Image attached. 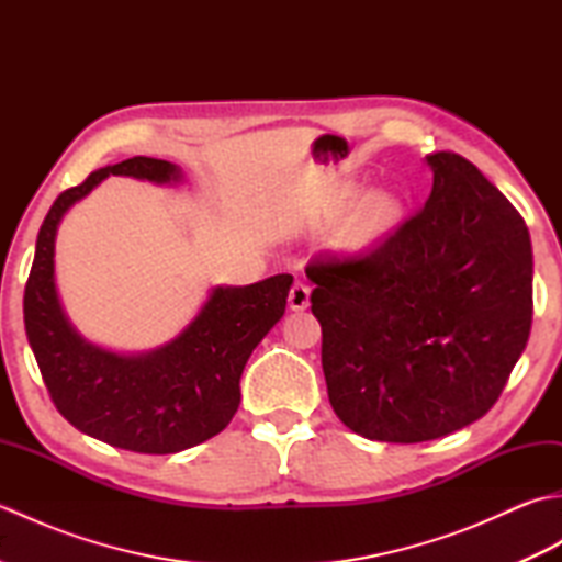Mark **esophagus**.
I'll return each mask as SVG.
<instances>
[{"label":"esophagus","instance_id":"obj_1","mask_svg":"<svg viewBox=\"0 0 562 562\" xmlns=\"http://www.w3.org/2000/svg\"><path fill=\"white\" fill-rule=\"evenodd\" d=\"M288 304L292 312H304V308H308V304H312V290H308L304 282H294L288 296Z\"/></svg>","mask_w":562,"mask_h":562}]
</instances>
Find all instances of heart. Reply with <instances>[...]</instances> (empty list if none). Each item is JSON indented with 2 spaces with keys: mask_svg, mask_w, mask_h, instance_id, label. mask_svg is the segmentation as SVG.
<instances>
[{
  "mask_svg": "<svg viewBox=\"0 0 562 562\" xmlns=\"http://www.w3.org/2000/svg\"><path fill=\"white\" fill-rule=\"evenodd\" d=\"M350 210L352 214L340 236L345 250H364L384 241L403 220V205L396 195L376 190L364 198V190L355 183L342 186L336 200V214Z\"/></svg>",
  "mask_w": 562,
  "mask_h": 562,
  "instance_id": "1",
  "label": "heart"
}]
</instances>
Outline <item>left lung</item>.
<instances>
[{
    "mask_svg": "<svg viewBox=\"0 0 562 562\" xmlns=\"http://www.w3.org/2000/svg\"><path fill=\"white\" fill-rule=\"evenodd\" d=\"M384 246L306 268L328 398L352 432L415 445L493 408L531 330L533 254L512 202L459 154Z\"/></svg>",
    "mask_w": 562,
    "mask_h": 562,
    "instance_id": "8db88e82",
    "label": "left lung"
}]
</instances>
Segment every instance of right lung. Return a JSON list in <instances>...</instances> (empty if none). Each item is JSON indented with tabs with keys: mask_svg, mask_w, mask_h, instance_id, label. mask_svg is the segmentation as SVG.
<instances>
[{
	"mask_svg": "<svg viewBox=\"0 0 562 562\" xmlns=\"http://www.w3.org/2000/svg\"><path fill=\"white\" fill-rule=\"evenodd\" d=\"M109 176L157 186L183 183L181 166L135 157L93 171L81 186L65 190L35 241L23 324L65 420L117 449L176 453L229 425L241 403L244 367L284 316L294 278L282 272L246 288L217 284L178 336L145 352H117L83 338L59 300L55 241L65 214Z\"/></svg>",
	"mask_w": 562,
	"mask_h": 562,
	"instance_id": "right-lung-1",
	"label": "right lung"
}]
</instances>
